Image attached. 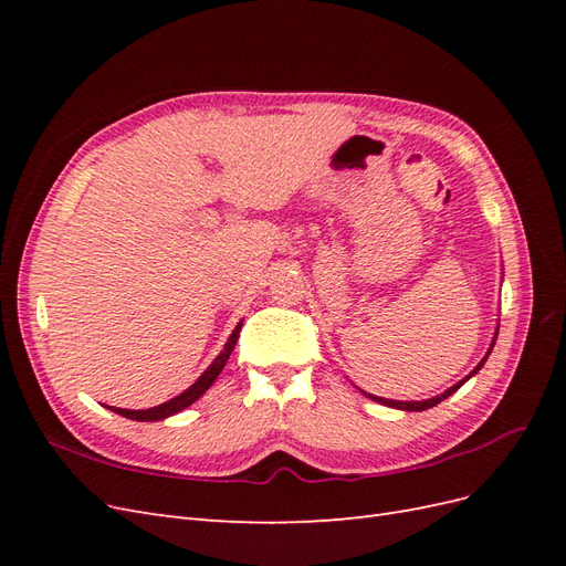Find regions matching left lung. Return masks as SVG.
Returning a JSON list of instances; mask_svg holds the SVG:
<instances>
[{"label": "left lung", "instance_id": "8db88e82", "mask_svg": "<svg viewBox=\"0 0 566 566\" xmlns=\"http://www.w3.org/2000/svg\"><path fill=\"white\" fill-rule=\"evenodd\" d=\"M495 335H499V333H495ZM495 342V339H493ZM491 349H493V345H491ZM491 349H489V354H491ZM489 354L482 358V364H479L470 375H468V378L465 380H460L458 385H453L451 389H447V391H443V394H439V397H434V399H427V401H391V399H378V397H373V394H366V397H370V399H375V401H380V403H385V406H391V408H401V410H427V408H432V406H437V403H441L443 399H449L451 397V394L453 391H458L462 385H465L470 378H472V375L479 370V368H482L484 366V361H486V358H489Z\"/></svg>", "mask_w": 566, "mask_h": 566}]
</instances>
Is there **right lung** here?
<instances>
[{"mask_svg": "<svg viewBox=\"0 0 566 566\" xmlns=\"http://www.w3.org/2000/svg\"><path fill=\"white\" fill-rule=\"evenodd\" d=\"M241 328H243V323H238L235 325V331L231 333V337H229V342H227V347H224V352H221L214 361L210 364V368L205 370L200 378L188 387L186 391H181L179 397H175L172 401H165V403H160V406H153V408H146V410H127V408H115V413L117 416H125V418H129V420H139V422H153V420H163V418H169V416H175V413H179V410H184L186 406H191L193 401H198L205 391H208L210 387H212V382L217 380V375L221 373V368L227 366V361H229V356H231V352H233V347H235V342H238V333H241ZM111 408V406H108Z\"/></svg>", "mask_w": 566, "mask_h": 566, "instance_id": "add662e5", "label": "right lung"}]
</instances>
